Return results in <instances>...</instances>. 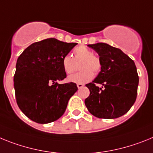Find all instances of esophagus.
<instances>
[{
    "label": "esophagus",
    "mask_w": 153,
    "mask_h": 153,
    "mask_svg": "<svg viewBox=\"0 0 153 153\" xmlns=\"http://www.w3.org/2000/svg\"><path fill=\"white\" fill-rule=\"evenodd\" d=\"M77 86H78V88H82L84 87V85H83V84H77Z\"/></svg>",
    "instance_id": "1"
}]
</instances>
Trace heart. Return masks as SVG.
I'll use <instances>...</instances> for the list:
<instances>
[{
	"mask_svg": "<svg viewBox=\"0 0 153 153\" xmlns=\"http://www.w3.org/2000/svg\"><path fill=\"white\" fill-rule=\"evenodd\" d=\"M74 58L67 54L62 58V67L67 74H72L76 69V62H82L80 69L82 71L71 75L68 80L74 83L82 84L92 79L94 72L98 74L102 69V62L99 57L94 54L93 51L85 45H80L73 51Z\"/></svg>",
	"mask_w": 153,
	"mask_h": 153,
	"instance_id": "1",
	"label": "heart"
}]
</instances>
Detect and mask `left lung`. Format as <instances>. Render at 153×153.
I'll list each match as a JSON object with an SVG mask.
<instances>
[{
	"instance_id": "obj_1",
	"label": "left lung",
	"mask_w": 153,
	"mask_h": 153,
	"mask_svg": "<svg viewBox=\"0 0 153 153\" xmlns=\"http://www.w3.org/2000/svg\"><path fill=\"white\" fill-rule=\"evenodd\" d=\"M88 46L99 54L102 69L95 80L85 85L90 95L85 104L97 118H119L131 108L137 96L139 75L135 63L120 49L108 44ZM96 84L102 87L96 86Z\"/></svg>"
}]
</instances>
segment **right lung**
Segmentation results:
<instances>
[{
	"instance_id": "right-lung-1",
	"label": "right lung",
	"mask_w": 153,
	"mask_h": 153,
	"mask_svg": "<svg viewBox=\"0 0 153 153\" xmlns=\"http://www.w3.org/2000/svg\"><path fill=\"white\" fill-rule=\"evenodd\" d=\"M76 45L48 38L30 45L18 57L14 76L16 101L30 120L46 124L65 113L78 87L74 82H58L67 76L62 58Z\"/></svg>"
}]
</instances>
